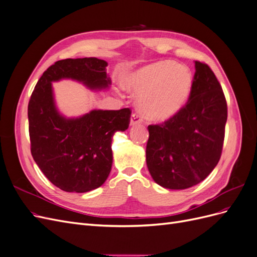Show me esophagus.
<instances>
[{
    "mask_svg": "<svg viewBox=\"0 0 257 257\" xmlns=\"http://www.w3.org/2000/svg\"><path fill=\"white\" fill-rule=\"evenodd\" d=\"M143 122V119L141 118V115L137 113H133L131 115V120H130V124L131 125H137V124H141Z\"/></svg>",
    "mask_w": 257,
    "mask_h": 257,
    "instance_id": "esophagus-1",
    "label": "esophagus"
}]
</instances>
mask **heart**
I'll return each instance as SVG.
<instances>
[{
	"label": "heart",
	"mask_w": 257,
	"mask_h": 257,
	"mask_svg": "<svg viewBox=\"0 0 257 257\" xmlns=\"http://www.w3.org/2000/svg\"><path fill=\"white\" fill-rule=\"evenodd\" d=\"M122 85L127 91L139 93L137 106L146 118L164 122L172 119L188 103L193 75L183 64L161 61L126 74Z\"/></svg>",
	"instance_id": "b5f03b06"
}]
</instances>
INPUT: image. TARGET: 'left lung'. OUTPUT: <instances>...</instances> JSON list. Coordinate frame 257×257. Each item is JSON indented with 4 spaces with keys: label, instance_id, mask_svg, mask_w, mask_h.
Returning <instances> with one entry per match:
<instances>
[{
    "label": "left lung",
    "instance_id": "obj_1",
    "mask_svg": "<svg viewBox=\"0 0 257 257\" xmlns=\"http://www.w3.org/2000/svg\"><path fill=\"white\" fill-rule=\"evenodd\" d=\"M226 120L220 82L206 63L195 61L188 103L172 119L148 126L146 162L153 180L170 190L205 180L220 161Z\"/></svg>",
    "mask_w": 257,
    "mask_h": 257
}]
</instances>
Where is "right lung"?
Returning <instances> with one entry per match:
<instances>
[{
	"instance_id": "right-lung-1",
	"label": "right lung",
	"mask_w": 257,
	"mask_h": 257,
	"mask_svg": "<svg viewBox=\"0 0 257 257\" xmlns=\"http://www.w3.org/2000/svg\"><path fill=\"white\" fill-rule=\"evenodd\" d=\"M107 62L97 58L57 61L37 81L28 106L32 157L48 180L65 192L95 190L112 165V136L128 128L131 109L92 110L79 118H65L56 107L52 82L79 81L91 90L111 84Z\"/></svg>"
}]
</instances>
